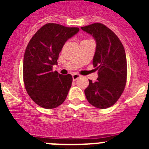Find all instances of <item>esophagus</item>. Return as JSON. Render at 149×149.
Returning a JSON list of instances; mask_svg holds the SVG:
<instances>
[{"label": "esophagus", "mask_w": 149, "mask_h": 149, "mask_svg": "<svg viewBox=\"0 0 149 149\" xmlns=\"http://www.w3.org/2000/svg\"><path fill=\"white\" fill-rule=\"evenodd\" d=\"M81 77V75L80 74H78L77 73H73L72 74V79H73V81H76L77 78H79V77Z\"/></svg>", "instance_id": "34e87169"}]
</instances>
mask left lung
Returning a JSON list of instances; mask_svg holds the SVG:
<instances>
[{
	"mask_svg": "<svg viewBox=\"0 0 149 149\" xmlns=\"http://www.w3.org/2000/svg\"><path fill=\"white\" fill-rule=\"evenodd\" d=\"M95 40L93 64L98 71L95 83L89 80L84 90L86 99L99 109L113 106L123 93L127 80V60L121 41L110 29L100 23L81 27Z\"/></svg>",
	"mask_w": 149,
	"mask_h": 149,
	"instance_id": "8db88e82",
	"label": "left lung"
}]
</instances>
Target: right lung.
Returning <instances> with one entry per match:
<instances>
[{
  "mask_svg": "<svg viewBox=\"0 0 149 149\" xmlns=\"http://www.w3.org/2000/svg\"><path fill=\"white\" fill-rule=\"evenodd\" d=\"M78 27L49 23L41 27L30 39L24 56L23 78L29 96L39 106L56 108L64 102L72 86V76L52 72L59 54Z\"/></svg>",
  "mask_w": 149,
  "mask_h": 149,
  "instance_id": "add662e5",
  "label": "right lung"
}]
</instances>
